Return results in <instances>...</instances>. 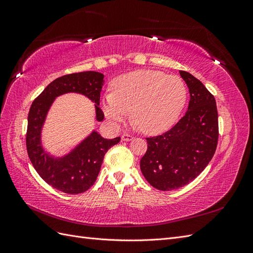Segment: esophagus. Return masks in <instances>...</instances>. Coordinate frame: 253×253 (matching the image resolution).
Returning <instances> with one entry per match:
<instances>
[{
    "label": "esophagus",
    "mask_w": 253,
    "mask_h": 253,
    "mask_svg": "<svg viewBox=\"0 0 253 253\" xmlns=\"http://www.w3.org/2000/svg\"><path fill=\"white\" fill-rule=\"evenodd\" d=\"M133 139H134V137L132 135H129V134H124L121 136L122 141H129V140H133Z\"/></svg>",
    "instance_id": "obj_1"
}]
</instances>
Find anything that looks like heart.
Returning <instances> with one entry per match:
<instances>
[{"label": "heart", "instance_id": "b5f03b06", "mask_svg": "<svg viewBox=\"0 0 253 253\" xmlns=\"http://www.w3.org/2000/svg\"><path fill=\"white\" fill-rule=\"evenodd\" d=\"M187 102V87L175 75L136 71L121 76L115 90L102 99V111L113 124H121L133 111V121L149 135L162 134L178 120Z\"/></svg>", "mask_w": 253, "mask_h": 253}]
</instances>
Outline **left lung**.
Masks as SVG:
<instances>
[{
  "instance_id": "obj_1",
  "label": "left lung",
  "mask_w": 253,
  "mask_h": 253,
  "mask_svg": "<svg viewBox=\"0 0 253 253\" xmlns=\"http://www.w3.org/2000/svg\"><path fill=\"white\" fill-rule=\"evenodd\" d=\"M189 87L188 111L171 129L147 138L140 170L152 187L162 191L181 188L208 166L218 140L215 98L194 76L179 72Z\"/></svg>"
}]
</instances>
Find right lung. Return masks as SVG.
<instances>
[{
	"label": "right lung",
	"instance_id": "add662e5",
	"mask_svg": "<svg viewBox=\"0 0 253 253\" xmlns=\"http://www.w3.org/2000/svg\"><path fill=\"white\" fill-rule=\"evenodd\" d=\"M104 76L98 72H82L62 76L50 82L33 102L28 113L26 148L30 162L49 186L67 194L85 192L97 179L105 153L120 141V137L105 139L93 131L68 154L53 157L43 149L42 127L53 100L66 93H78L95 103L96 119L104 114L99 108Z\"/></svg>",
	"mask_w": 253,
	"mask_h": 253
}]
</instances>
